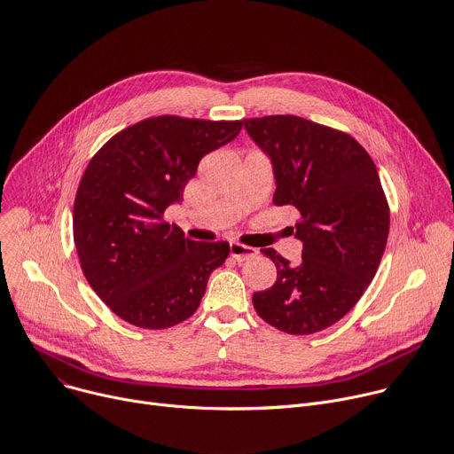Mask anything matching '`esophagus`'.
<instances>
[{
  "instance_id": "obj_1",
  "label": "esophagus",
  "mask_w": 454,
  "mask_h": 454,
  "mask_svg": "<svg viewBox=\"0 0 454 454\" xmlns=\"http://www.w3.org/2000/svg\"><path fill=\"white\" fill-rule=\"evenodd\" d=\"M230 255H231L235 261L242 262V261H248V259L255 257V255H257V250L252 248V246H244V244H239V242H231V244H230Z\"/></svg>"
}]
</instances>
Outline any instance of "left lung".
Listing matches in <instances>:
<instances>
[{
    "label": "left lung",
    "instance_id": "left-lung-1",
    "mask_svg": "<svg viewBox=\"0 0 454 454\" xmlns=\"http://www.w3.org/2000/svg\"><path fill=\"white\" fill-rule=\"evenodd\" d=\"M244 129L271 160L273 202L299 210L302 240L299 266L261 250L277 280L254 294V308L284 333L322 332L360 301L382 261L389 206L377 167L349 134L304 117L244 119Z\"/></svg>",
    "mask_w": 454,
    "mask_h": 454
}]
</instances>
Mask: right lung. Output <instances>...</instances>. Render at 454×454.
Masks as SVG:
<instances>
[{"mask_svg": "<svg viewBox=\"0 0 454 454\" xmlns=\"http://www.w3.org/2000/svg\"><path fill=\"white\" fill-rule=\"evenodd\" d=\"M242 121L159 115L121 130L90 159L74 200V242L98 297L122 320L167 329L192 317L228 242H195L162 221L199 160Z\"/></svg>", "mask_w": 454, "mask_h": 454, "instance_id": "add662e5", "label": "right lung"}]
</instances>
